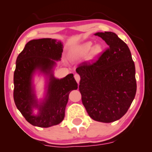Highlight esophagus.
<instances>
[{
	"mask_svg": "<svg viewBox=\"0 0 152 152\" xmlns=\"http://www.w3.org/2000/svg\"><path fill=\"white\" fill-rule=\"evenodd\" d=\"M74 77H75V79L76 82H77V84H79V83H80V76L78 74H75L74 75Z\"/></svg>",
	"mask_w": 152,
	"mask_h": 152,
	"instance_id": "esophagus-1",
	"label": "esophagus"
}]
</instances>
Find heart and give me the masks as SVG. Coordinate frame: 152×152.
Here are the masks:
<instances>
[{
  "mask_svg": "<svg viewBox=\"0 0 152 152\" xmlns=\"http://www.w3.org/2000/svg\"><path fill=\"white\" fill-rule=\"evenodd\" d=\"M91 50V57H95L102 53L104 48L100 43H97L93 46V43L91 41H87L77 48L72 53V55L75 57H84L88 55Z\"/></svg>",
  "mask_w": 152,
  "mask_h": 152,
  "instance_id": "heart-1",
  "label": "heart"
}]
</instances>
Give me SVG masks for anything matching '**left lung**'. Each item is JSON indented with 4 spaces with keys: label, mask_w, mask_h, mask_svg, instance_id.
<instances>
[{
    "label": "left lung",
    "mask_w": 152,
    "mask_h": 152,
    "mask_svg": "<svg viewBox=\"0 0 152 152\" xmlns=\"http://www.w3.org/2000/svg\"><path fill=\"white\" fill-rule=\"evenodd\" d=\"M108 49L97 59L76 69L81 80L82 101L95 121L109 123L128 111L136 93L135 64L128 45L112 32H97Z\"/></svg>",
    "instance_id": "obj_1"
}]
</instances>
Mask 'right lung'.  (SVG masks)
Returning a JSON list of instances; mask_svg holds the SVG:
<instances>
[{"label":"right lung","mask_w":152,"mask_h":152,"mask_svg":"<svg viewBox=\"0 0 152 152\" xmlns=\"http://www.w3.org/2000/svg\"><path fill=\"white\" fill-rule=\"evenodd\" d=\"M63 48L59 39H33L26 43L16 59L14 100L18 111L33 126L47 128L61 122L69 93L78 88L72 74L61 79L54 75L56 61L61 60ZM36 73L46 78L45 95L41 100L37 99L34 85ZM34 109L38 110L37 114Z\"/></svg>","instance_id":"1"}]
</instances>
